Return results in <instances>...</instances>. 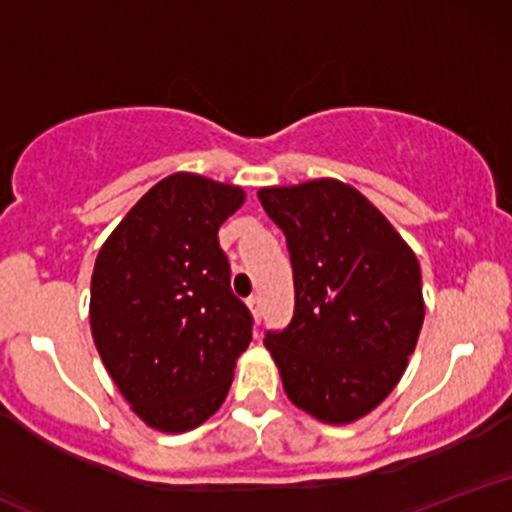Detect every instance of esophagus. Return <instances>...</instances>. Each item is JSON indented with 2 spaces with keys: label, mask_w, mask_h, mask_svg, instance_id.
I'll use <instances>...</instances> for the list:
<instances>
[{
  "label": "esophagus",
  "mask_w": 512,
  "mask_h": 512,
  "mask_svg": "<svg viewBox=\"0 0 512 512\" xmlns=\"http://www.w3.org/2000/svg\"><path fill=\"white\" fill-rule=\"evenodd\" d=\"M248 308H250V313H252V320L260 322L262 320V301H260V298L252 296L250 301H248Z\"/></svg>",
  "instance_id": "34e87169"
}]
</instances>
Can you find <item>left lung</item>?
Wrapping results in <instances>:
<instances>
[{
  "mask_svg": "<svg viewBox=\"0 0 512 512\" xmlns=\"http://www.w3.org/2000/svg\"><path fill=\"white\" fill-rule=\"evenodd\" d=\"M291 252L296 310L264 346L286 397L330 426L354 424L395 390L426 305L414 250L383 211L334 178L262 187Z\"/></svg>",
  "mask_w": 512,
  "mask_h": 512,
  "instance_id": "8db88e82",
  "label": "left lung"
}]
</instances>
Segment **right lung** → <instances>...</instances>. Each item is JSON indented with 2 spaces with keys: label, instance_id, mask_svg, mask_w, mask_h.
<instances>
[{
  "label": "right lung",
  "instance_id": "obj_1",
  "mask_svg": "<svg viewBox=\"0 0 512 512\" xmlns=\"http://www.w3.org/2000/svg\"><path fill=\"white\" fill-rule=\"evenodd\" d=\"M245 190L197 173L156 182L115 226L91 276V334L134 414L161 433L214 416L252 339L219 228Z\"/></svg>",
  "mask_w": 512,
  "mask_h": 512
}]
</instances>
